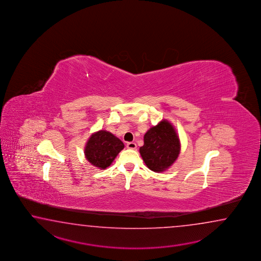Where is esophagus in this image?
<instances>
[{
	"instance_id": "obj_1",
	"label": "esophagus",
	"mask_w": 261,
	"mask_h": 261,
	"mask_svg": "<svg viewBox=\"0 0 261 261\" xmlns=\"http://www.w3.org/2000/svg\"><path fill=\"white\" fill-rule=\"evenodd\" d=\"M127 147H128V149H136L137 145H136L135 143H133V142H128V143H127Z\"/></svg>"
}]
</instances>
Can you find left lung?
<instances>
[{"mask_svg":"<svg viewBox=\"0 0 261 261\" xmlns=\"http://www.w3.org/2000/svg\"><path fill=\"white\" fill-rule=\"evenodd\" d=\"M140 154L144 163L154 172H163L177 159L180 142L174 128L168 121H161L144 134Z\"/></svg>","mask_w":261,"mask_h":261,"instance_id":"8db88e82","label":"left lung"}]
</instances>
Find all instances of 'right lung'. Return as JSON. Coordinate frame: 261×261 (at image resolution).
Masks as SVG:
<instances>
[{
    "mask_svg": "<svg viewBox=\"0 0 261 261\" xmlns=\"http://www.w3.org/2000/svg\"><path fill=\"white\" fill-rule=\"evenodd\" d=\"M124 148L122 142L112 133L100 130L89 138L85 149L87 160L94 166L106 169L111 165L117 154Z\"/></svg>",
    "mask_w": 261,
    "mask_h": 261,
    "instance_id": "obj_1",
    "label": "right lung"
}]
</instances>
